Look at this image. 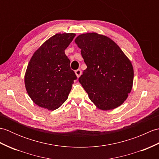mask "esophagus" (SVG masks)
Here are the masks:
<instances>
[{"label":"esophagus","instance_id":"esophagus-1","mask_svg":"<svg viewBox=\"0 0 159 159\" xmlns=\"http://www.w3.org/2000/svg\"><path fill=\"white\" fill-rule=\"evenodd\" d=\"M75 74H76V76H77L78 78H79V77L80 76V75H81V74H82V71L80 70V69H78V70H76L75 71Z\"/></svg>","mask_w":159,"mask_h":159}]
</instances>
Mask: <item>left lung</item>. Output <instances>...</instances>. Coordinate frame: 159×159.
<instances>
[{
  "label": "left lung",
  "mask_w": 159,
  "mask_h": 159,
  "mask_svg": "<svg viewBox=\"0 0 159 159\" xmlns=\"http://www.w3.org/2000/svg\"><path fill=\"white\" fill-rule=\"evenodd\" d=\"M75 43L87 66L79 81L91 101L104 111L120 106L133 87L130 61L112 39L96 33L80 35Z\"/></svg>",
  "instance_id": "obj_1"
}]
</instances>
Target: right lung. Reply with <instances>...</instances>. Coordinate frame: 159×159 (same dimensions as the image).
I'll return each mask as SVG.
<instances>
[{
  "label": "right lung",
  "instance_id": "1",
  "mask_svg": "<svg viewBox=\"0 0 159 159\" xmlns=\"http://www.w3.org/2000/svg\"><path fill=\"white\" fill-rule=\"evenodd\" d=\"M74 33H58L46 41L33 54L26 69L25 83L29 96L37 105L48 110L58 109L68 98L74 80L65 50Z\"/></svg>",
  "mask_w": 159,
  "mask_h": 159
}]
</instances>
